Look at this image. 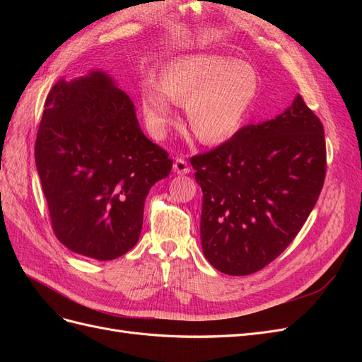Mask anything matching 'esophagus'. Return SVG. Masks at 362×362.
I'll list each match as a JSON object with an SVG mask.
<instances>
[{"mask_svg":"<svg viewBox=\"0 0 362 362\" xmlns=\"http://www.w3.org/2000/svg\"><path fill=\"white\" fill-rule=\"evenodd\" d=\"M173 172L178 173V175H185V173L190 172V166L184 158H177L173 163Z\"/></svg>","mask_w":362,"mask_h":362,"instance_id":"esophagus-1","label":"esophagus"}]
</instances>
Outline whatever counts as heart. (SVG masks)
<instances>
[{
	"label": "heart",
	"instance_id": "obj_1",
	"mask_svg": "<svg viewBox=\"0 0 362 362\" xmlns=\"http://www.w3.org/2000/svg\"><path fill=\"white\" fill-rule=\"evenodd\" d=\"M258 92V76L247 64L223 56H187L169 62L160 83L145 76L140 103L156 137L166 134L173 103L185 104L193 134L204 144H222L242 125Z\"/></svg>",
	"mask_w": 362,
	"mask_h": 362
}]
</instances>
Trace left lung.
<instances>
[{"mask_svg":"<svg viewBox=\"0 0 362 362\" xmlns=\"http://www.w3.org/2000/svg\"><path fill=\"white\" fill-rule=\"evenodd\" d=\"M190 163L204 193L205 258L226 275H250L287 249L319 199L323 125L298 95L275 119L240 128Z\"/></svg>","mask_w":362,"mask_h":362,"instance_id":"8db88e82","label":"left lung"}]
</instances>
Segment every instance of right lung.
I'll return each mask as SVG.
<instances>
[{
    "instance_id": "obj_1",
    "label": "right lung",
    "mask_w": 362,
    "mask_h": 362,
    "mask_svg": "<svg viewBox=\"0 0 362 362\" xmlns=\"http://www.w3.org/2000/svg\"><path fill=\"white\" fill-rule=\"evenodd\" d=\"M35 158L54 234L98 261L136 246L146 196L172 169L168 152L140 129L133 101L103 71L54 84Z\"/></svg>"
}]
</instances>
